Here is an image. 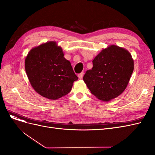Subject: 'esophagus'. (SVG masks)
Returning a JSON list of instances; mask_svg holds the SVG:
<instances>
[{
  "label": "esophagus",
  "instance_id": "34e87169",
  "mask_svg": "<svg viewBox=\"0 0 155 155\" xmlns=\"http://www.w3.org/2000/svg\"><path fill=\"white\" fill-rule=\"evenodd\" d=\"M83 75H84V73L83 72H81V73H80V74H79L78 75V78H79V79H82L83 78Z\"/></svg>",
  "mask_w": 155,
  "mask_h": 155
}]
</instances>
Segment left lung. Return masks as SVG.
I'll return each mask as SVG.
<instances>
[{
    "instance_id": "8db88e82",
    "label": "left lung",
    "mask_w": 155,
    "mask_h": 155,
    "mask_svg": "<svg viewBox=\"0 0 155 155\" xmlns=\"http://www.w3.org/2000/svg\"><path fill=\"white\" fill-rule=\"evenodd\" d=\"M93 67L83 81L97 99L109 101L119 96L127 86L134 70V60L124 48L111 45L92 60Z\"/></svg>"
}]
</instances>
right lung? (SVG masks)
I'll return each instance as SVG.
<instances>
[{
  "label": "right lung",
  "instance_id": "1",
  "mask_svg": "<svg viewBox=\"0 0 155 155\" xmlns=\"http://www.w3.org/2000/svg\"><path fill=\"white\" fill-rule=\"evenodd\" d=\"M25 67L34 90L43 97L55 100L67 95L78 79L62 48L48 41L32 48L26 55Z\"/></svg>",
  "mask_w": 155,
  "mask_h": 155
}]
</instances>
